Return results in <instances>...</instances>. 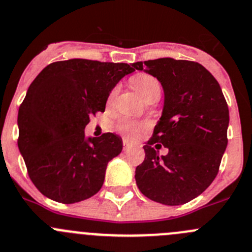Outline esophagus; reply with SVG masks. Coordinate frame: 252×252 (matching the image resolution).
Here are the masks:
<instances>
[{"mask_svg":"<svg viewBox=\"0 0 252 252\" xmlns=\"http://www.w3.org/2000/svg\"><path fill=\"white\" fill-rule=\"evenodd\" d=\"M130 148H131V145H130V144H129V143H126V141L124 140V141H123V150H124V151H128L129 149H130Z\"/></svg>","mask_w":252,"mask_h":252,"instance_id":"esophagus-1","label":"esophagus"}]
</instances>
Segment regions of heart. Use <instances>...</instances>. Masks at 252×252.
Wrapping results in <instances>:
<instances>
[{"label": "heart", "mask_w": 252, "mask_h": 252, "mask_svg": "<svg viewBox=\"0 0 252 252\" xmlns=\"http://www.w3.org/2000/svg\"><path fill=\"white\" fill-rule=\"evenodd\" d=\"M131 84H133L134 89L140 94V96L143 97L145 101H150L153 98H160L161 96V85L158 82V80L156 77H154L153 75L144 74H136L135 76L131 79ZM118 86L114 87L111 91L108 96V103H112L113 99L116 98L117 94H118ZM145 124L139 123V122L133 121V119L123 118L116 124V130L119 131L124 138L131 139L136 138L139 133H140L141 129H144Z\"/></svg>", "instance_id": "heart-1"}]
</instances>
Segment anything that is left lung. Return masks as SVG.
Wrapping results in <instances>:
<instances>
[{"instance_id":"8db88e82","label":"left lung","mask_w":252,"mask_h":252,"mask_svg":"<svg viewBox=\"0 0 252 252\" xmlns=\"http://www.w3.org/2000/svg\"><path fill=\"white\" fill-rule=\"evenodd\" d=\"M162 85V116L149 139L135 180L141 193L166 206H180L204 192L218 175L228 145L229 108L218 81L204 66L161 58L138 61ZM169 149L160 157L156 148Z\"/></svg>"}]
</instances>
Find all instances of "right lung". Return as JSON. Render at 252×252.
<instances>
[{
	"mask_svg": "<svg viewBox=\"0 0 252 252\" xmlns=\"http://www.w3.org/2000/svg\"><path fill=\"white\" fill-rule=\"evenodd\" d=\"M133 71L124 63L70 59L48 65L32 82L18 111V148L44 196L71 204L101 189L107 165L123 144L113 133L86 139L85 126Z\"/></svg>",
	"mask_w": 252,
	"mask_h": 252,
	"instance_id": "obj_1",
	"label": "right lung"
}]
</instances>
